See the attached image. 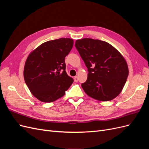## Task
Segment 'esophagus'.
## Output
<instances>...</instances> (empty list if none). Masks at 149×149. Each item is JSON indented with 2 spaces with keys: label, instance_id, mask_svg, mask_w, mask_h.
<instances>
[{
  "label": "esophagus",
  "instance_id": "34e87169",
  "mask_svg": "<svg viewBox=\"0 0 149 149\" xmlns=\"http://www.w3.org/2000/svg\"><path fill=\"white\" fill-rule=\"evenodd\" d=\"M74 81H75V82H78V76H74Z\"/></svg>",
  "mask_w": 149,
  "mask_h": 149
}]
</instances>
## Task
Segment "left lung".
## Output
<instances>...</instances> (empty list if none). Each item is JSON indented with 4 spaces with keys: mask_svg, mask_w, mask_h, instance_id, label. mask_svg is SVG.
I'll return each instance as SVG.
<instances>
[{
    "mask_svg": "<svg viewBox=\"0 0 149 149\" xmlns=\"http://www.w3.org/2000/svg\"><path fill=\"white\" fill-rule=\"evenodd\" d=\"M75 47L88 71L86 81L81 84L84 92L102 101L118 96L129 75L123 55L111 45L100 40H77Z\"/></svg>",
    "mask_w": 149,
    "mask_h": 149,
    "instance_id": "obj_1",
    "label": "left lung"
}]
</instances>
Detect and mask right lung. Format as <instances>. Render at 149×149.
Listing matches in <instances>:
<instances>
[{"label": "right lung", "instance_id": "1", "mask_svg": "<svg viewBox=\"0 0 149 149\" xmlns=\"http://www.w3.org/2000/svg\"><path fill=\"white\" fill-rule=\"evenodd\" d=\"M73 40L59 38L45 42L29 55L24 76L31 94L38 100L51 102L63 96L73 83L66 72L65 57Z\"/></svg>", "mask_w": 149, "mask_h": 149}]
</instances>
